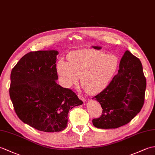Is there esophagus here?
<instances>
[{
  "label": "esophagus",
  "mask_w": 155,
  "mask_h": 155,
  "mask_svg": "<svg viewBox=\"0 0 155 155\" xmlns=\"http://www.w3.org/2000/svg\"><path fill=\"white\" fill-rule=\"evenodd\" d=\"M78 98H79V99H80V100H82V102H86V98H84V97L83 96H82L81 95H78Z\"/></svg>",
  "instance_id": "1"
}]
</instances>
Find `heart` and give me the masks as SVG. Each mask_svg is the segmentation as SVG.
Masks as SVG:
<instances>
[{"mask_svg": "<svg viewBox=\"0 0 155 155\" xmlns=\"http://www.w3.org/2000/svg\"><path fill=\"white\" fill-rule=\"evenodd\" d=\"M68 62L58 61L57 74L64 88L76 84L81 77V84L88 94H96L105 89L116 74L120 60L114 54L92 49H80L70 52Z\"/></svg>", "mask_w": 155, "mask_h": 155, "instance_id": "b5f03b06", "label": "heart"}]
</instances>
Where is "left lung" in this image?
<instances>
[{
    "mask_svg": "<svg viewBox=\"0 0 155 155\" xmlns=\"http://www.w3.org/2000/svg\"><path fill=\"white\" fill-rule=\"evenodd\" d=\"M101 49L100 46H92ZM146 78L137 57L125 52L120 69L109 85L92 99L101 105L103 111L92 124L99 129H116L128 124L140 112L145 101Z\"/></svg>",
    "mask_w": 155,
    "mask_h": 155,
    "instance_id": "1",
    "label": "left lung"
}]
</instances>
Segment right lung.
<instances>
[{"label": "right lung", "mask_w": 155, "mask_h": 155, "mask_svg": "<svg viewBox=\"0 0 155 155\" xmlns=\"http://www.w3.org/2000/svg\"><path fill=\"white\" fill-rule=\"evenodd\" d=\"M56 50L30 52L10 74V97L18 117L44 132H59L67 126L68 113L82 101L69 88L57 83Z\"/></svg>", "instance_id": "add662e5"}]
</instances>
